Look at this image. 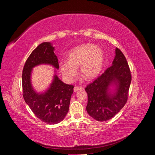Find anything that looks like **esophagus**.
Returning a JSON list of instances; mask_svg holds the SVG:
<instances>
[{
    "label": "esophagus",
    "instance_id": "obj_1",
    "mask_svg": "<svg viewBox=\"0 0 155 155\" xmlns=\"http://www.w3.org/2000/svg\"><path fill=\"white\" fill-rule=\"evenodd\" d=\"M83 88L82 87H78V86H75L74 88V91L75 92H76L77 91H78L79 90H81Z\"/></svg>",
    "mask_w": 155,
    "mask_h": 155
}]
</instances>
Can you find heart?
Wrapping results in <instances>:
<instances>
[{
	"label": "heart",
	"mask_w": 155,
	"mask_h": 155,
	"mask_svg": "<svg viewBox=\"0 0 155 155\" xmlns=\"http://www.w3.org/2000/svg\"><path fill=\"white\" fill-rule=\"evenodd\" d=\"M105 63V54L102 49L93 44H84L70 50L68 62L60 64V70L67 81H71L76 76L79 67L81 76L87 80L97 77L102 71Z\"/></svg>",
	"instance_id": "obj_1"
}]
</instances>
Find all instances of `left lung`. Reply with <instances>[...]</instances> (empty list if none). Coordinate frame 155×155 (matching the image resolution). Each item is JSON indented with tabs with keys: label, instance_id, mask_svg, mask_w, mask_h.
Masks as SVG:
<instances>
[{
	"label": "left lung",
	"instance_id": "obj_1",
	"mask_svg": "<svg viewBox=\"0 0 155 155\" xmlns=\"http://www.w3.org/2000/svg\"><path fill=\"white\" fill-rule=\"evenodd\" d=\"M130 83L128 63L123 53L116 48L111 66L85 88L88 114L99 121L113 118L126 104Z\"/></svg>",
	"mask_w": 155,
	"mask_h": 155
}]
</instances>
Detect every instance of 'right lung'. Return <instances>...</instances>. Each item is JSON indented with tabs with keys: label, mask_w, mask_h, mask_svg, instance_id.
<instances>
[{
	"label": "right lung",
	"mask_w": 155,
	"mask_h": 155,
	"mask_svg": "<svg viewBox=\"0 0 155 155\" xmlns=\"http://www.w3.org/2000/svg\"><path fill=\"white\" fill-rule=\"evenodd\" d=\"M54 50L55 47L50 42L39 45L26 60L22 75L23 97L26 104L37 118L48 124H58L65 118L74 87L64 83L59 78L58 59ZM42 64L54 67V74L46 90L37 92L32 84V71L34 68Z\"/></svg>",
	"instance_id": "1"
}]
</instances>
